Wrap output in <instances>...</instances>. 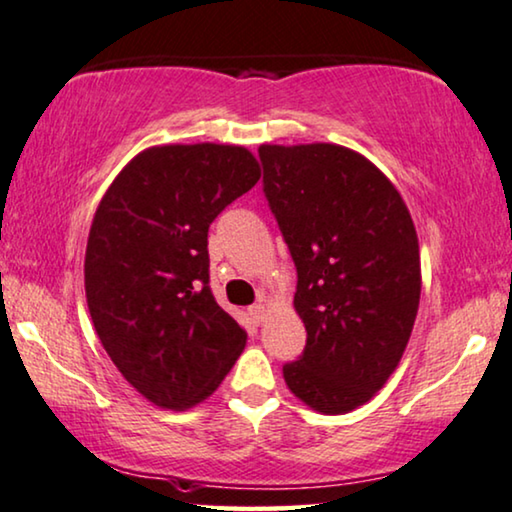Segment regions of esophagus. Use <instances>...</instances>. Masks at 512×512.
Masks as SVG:
<instances>
[{
	"mask_svg": "<svg viewBox=\"0 0 512 512\" xmlns=\"http://www.w3.org/2000/svg\"><path fill=\"white\" fill-rule=\"evenodd\" d=\"M250 313H253V318L257 322H264V318H266V304H264V301H259V304L250 308Z\"/></svg>",
	"mask_w": 512,
	"mask_h": 512,
	"instance_id": "obj_1",
	"label": "esophagus"
}]
</instances>
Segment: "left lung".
I'll return each mask as SVG.
<instances>
[{"label": "left lung", "mask_w": 512, "mask_h": 512, "mask_svg": "<svg viewBox=\"0 0 512 512\" xmlns=\"http://www.w3.org/2000/svg\"><path fill=\"white\" fill-rule=\"evenodd\" d=\"M264 192L297 264L301 359L290 392L322 415L376 397L403 357L420 306V243L394 183L338 143H262Z\"/></svg>", "instance_id": "8db88e82"}]
</instances>
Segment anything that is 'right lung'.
Listing matches in <instances>:
<instances>
[{
	"mask_svg": "<svg viewBox=\"0 0 512 512\" xmlns=\"http://www.w3.org/2000/svg\"><path fill=\"white\" fill-rule=\"evenodd\" d=\"M262 169L246 146L164 143L134 155L99 201L85 248L90 318L122 378L160 408L218 390L248 334L208 287V227Z\"/></svg>",
	"mask_w": 512,
	"mask_h": 512,
	"instance_id": "add662e5",
	"label": "right lung"
}]
</instances>
